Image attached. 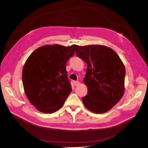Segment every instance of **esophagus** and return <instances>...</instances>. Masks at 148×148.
Here are the masks:
<instances>
[{
    "label": "esophagus",
    "instance_id": "1",
    "mask_svg": "<svg viewBox=\"0 0 148 148\" xmlns=\"http://www.w3.org/2000/svg\"><path fill=\"white\" fill-rule=\"evenodd\" d=\"M80 84V83H79V82H78V81H75L74 82V84H75V86H78V85Z\"/></svg>",
    "mask_w": 148,
    "mask_h": 148
}]
</instances>
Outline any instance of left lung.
<instances>
[{
    "label": "left lung",
    "mask_w": 148,
    "mask_h": 148,
    "mask_svg": "<svg viewBox=\"0 0 148 148\" xmlns=\"http://www.w3.org/2000/svg\"><path fill=\"white\" fill-rule=\"evenodd\" d=\"M76 55L88 65L84 105L96 114L109 110L123 95L125 68L122 60L112 49L101 45L79 46Z\"/></svg>",
    "instance_id": "8db88e82"
}]
</instances>
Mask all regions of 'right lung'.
<instances>
[{
    "instance_id": "add662e5",
    "label": "right lung",
    "mask_w": 148,
    "mask_h": 148,
    "mask_svg": "<svg viewBox=\"0 0 148 148\" xmlns=\"http://www.w3.org/2000/svg\"><path fill=\"white\" fill-rule=\"evenodd\" d=\"M78 46H42L26 60L22 71L25 92L40 112L51 114L64 105L71 92L66 64Z\"/></svg>"
}]
</instances>
